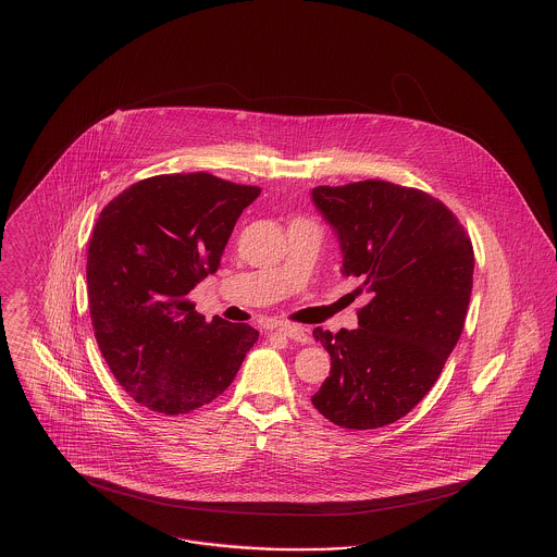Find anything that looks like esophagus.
<instances>
[{"label": "esophagus", "instance_id": "obj_1", "mask_svg": "<svg viewBox=\"0 0 557 557\" xmlns=\"http://www.w3.org/2000/svg\"><path fill=\"white\" fill-rule=\"evenodd\" d=\"M277 330H280L284 336H288L294 343H300V345H309V343H311V336H309V330H307V327L292 325V323H282Z\"/></svg>", "mask_w": 557, "mask_h": 557}]
</instances>
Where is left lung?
Returning a JSON list of instances; mask_svg holds the SVG:
<instances>
[{"instance_id":"obj_1","label":"left lung","mask_w":557,"mask_h":557,"mask_svg":"<svg viewBox=\"0 0 557 557\" xmlns=\"http://www.w3.org/2000/svg\"><path fill=\"white\" fill-rule=\"evenodd\" d=\"M345 277L370 302L357 330H313L332 370L311 397L332 424L371 430L407 416L438 380L472 296L474 250L455 214L420 189L368 180L313 187Z\"/></svg>"}]
</instances>
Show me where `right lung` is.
<instances>
[{
	"mask_svg": "<svg viewBox=\"0 0 557 557\" xmlns=\"http://www.w3.org/2000/svg\"><path fill=\"white\" fill-rule=\"evenodd\" d=\"M259 194L209 173L159 175L100 212L87 252L89 313L108 368L139 405L180 416L211 403L259 341L248 323H209L187 300Z\"/></svg>",
	"mask_w": 557,
	"mask_h": 557,
	"instance_id": "1",
	"label": "right lung"
}]
</instances>
